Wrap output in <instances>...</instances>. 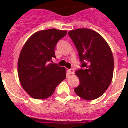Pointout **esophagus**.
Wrapping results in <instances>:
<instances>
[{
	"mask_svg": "<svg viewBox=\"0 0 128 128\" xmlns=\"http://www.w3.org/2000/svg\"><path fill=\"white\" fill-rule=\"evenodd\" d=\"M68 72H69V73L71 74H74V69H72V68H70V69H69V70H68Z\"/></svg>",
	"mask_w": 128,
	"mask_h": 128,
	"instance_id": "1",
	"label": "esophagus"
}]
</instances>
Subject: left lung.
<instances>
[{
	"label": "left lung",
	"instance_id": "left-lung-1",
	"mask_svg": "<svg viewBox=\"0 0 128 128\" xmlns=\"http://www.w3.org/2000/svg\"><path fill=\"white\" fill-rule=\"evenodd\" d=\"M68 35L82 63V68L76 71L80 84L74 92L82 99H96L105 92L112 80L114 57L111 49L101 35L90 29H76L69 31Z\"/></svg>",
	"mask_w": 128,
	"mask_h": 128
}]
</instances>
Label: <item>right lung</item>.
<instances>
[{"instance_id":"1","label":"right lung","mask_w":128,"mask_h":128,"mask_svg":"<svg viewBox=\"0 0 128 128\" xmlns=\"http://www.w3.org/2000/svg\"><path fill=\"white\" fill-rule=\"evenodd\" d=\"M66 30L52 28L31 36L23 46L18 61V75L23 89L35 99H45L66 78V69L50 63L56 58L54 48Z\"/></svg>"}]
</instances>
